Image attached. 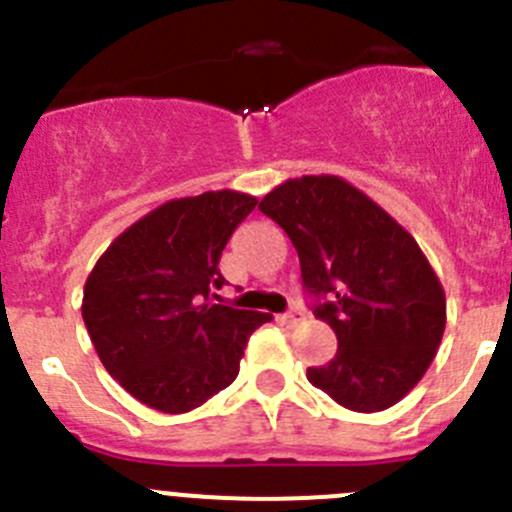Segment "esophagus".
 Instances as JSON below:
<instances>
[{
	"mask_svg": "<svg viewBox=\"0 0 512 512\" xmlns=\"http://www.w3.org/2000/svg\"><path fill=\"white\" fill-rule=\"evenodd\" d=\"M301 316H304V311L301 309H291V311H286V314H281L279 319L284 321V324H289V326H296L301 321Z\"/></svg>",
	"mask_w": 512,
	"mask_h": 512,
	"instance_id": "esophagus-1",
	"label": "esophagus"
}]
</instances>
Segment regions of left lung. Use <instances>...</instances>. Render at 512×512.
I'll return each instance as SVG.
<instances>
[{
  "instance_id": "left-lung-1",
  "label": "left lung",
  "mask_w": 512,
  "mask_h": 512,
  "mask_svg": "<svg viewBox=\"0 0 512 512\" xmlns=\"http://www.w3.org/2000/svg\"><path fill=\"white\" fill-rule=\"evenodd\" d=\"M299 253L337 354L306 379L337 405L382 412L422 379L445 332V291L412 233L339 175L291 178L259 203Z\"/></svg>"
}]
</instances>
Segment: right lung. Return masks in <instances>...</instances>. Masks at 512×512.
Instances as JSON below:
<instances>
[{"label": "right lung", "instance_id": "right-lung-1", "mask_svg": "<svg viewBox=\"0 0 512 512\" xmlns=\"http://www.w3.org/2000/svg\"><path fill=\"white\" fill-rule=\"evenodd\" d=\"M256 203L238 191L163 203L125 228L87 276V334L102 367L143 405L168 415L201 407L236 379L248 337L271 319L211 304L226 284L223 248Z\"/></svg>", "mask_w": 512, "mask_h": 512}]
</instances>
